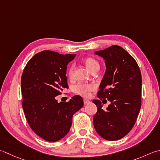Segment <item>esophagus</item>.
Segmentation results:
<instances>
[{"mask_svg": "<svg viewBox=\"0 0 160 160\" xmlns=\"http://www.w3.org/2000/svg\"><path fill=\"white\" fill-rule=\"evenodd\" d=\"M83 101H84V104H88V103L89 102H90V101H89V100H87V99H85V98H84V100H83Z\"/></svg>", "mask_w": 160, "mask_h": 160, "instance_id": "1", "label": "esophagus"}]
</instances>
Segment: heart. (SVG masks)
I'll use <instances>...</instances> for the list:
<instances>
[{
	"instance_id": "1",
	"label": "heart",
	"mask_w": 160,
	"mask_h": 160,
	"mask_svg": "<svg viewBox=\"0 0 160 160\" xmlns=\"http://www.w3.org/2000/svg\"><path fill=\"white\" fill-rule=\"evenodd\" d=\"M84 63H85L87 67L89 68V70L92 71L96 68H99V64L95 59L92 58H88L85 59L84 60ZM73 65H72L70 67L68 71V74L70 77L73 76ZM96 86L93 84H86V83H77L74 84L72 87V90L73 92L76 93L78 95L82 96L84 97L89 96L90 94V92H92L95 89Z\"/></svg>"
}]
</instances>
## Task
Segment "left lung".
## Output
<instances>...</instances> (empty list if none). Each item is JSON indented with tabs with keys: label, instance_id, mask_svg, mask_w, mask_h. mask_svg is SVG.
<instances>
[{
	"label": "left lung",
	"instance_id": "obj_1",
	"mask_svg": "<svg viewBox=\"0 0 160 160\" xmlns=\"http://www.w3.org/2000/svg\"><path fill=\"white\" fill-rule=\"evenodd\" d=\"M105 59L106 71L93 100L97 112L93 117L95 130L103 139L116 141L132 130L141 108L142 74L132 56L119 46L114 45L95 52ZM110 101L107 110L100 101Z\"/></svg>",
	"mask_w": 160,
	"mask_h": 160
}]
</instances>
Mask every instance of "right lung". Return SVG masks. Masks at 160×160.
<instances>
[{"instance_id":"add662e5","label":"right lung","mask_w":160,"mask_h":160,"mask_svg":"<svg viewBox=\"0 0 160 160\" xmlns=\"http://www.w3.org/2000/svg\"><path fill=\"white\" fill-rule=\"evenodd\" d=\"M76 56L42 51L30 59L22 74V107L26 120L33 132L48 142H57L67 135L73 115L84 105L78 95L68 102H58L55 98L68 88L67 65Z\"/></svg>"}]
</instances>
